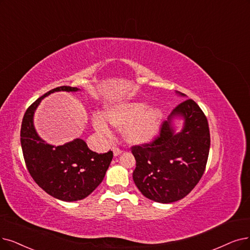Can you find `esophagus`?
<instances>
[{"label":"esophagus","mask_w":250,"mask_h":250,"mask_svg":"<svg viewBox=\"0 0 250 250\" xmlns=\"http://www.w3.org/2000/svg\"><path fill=\"white\" fill-rule=\"evenodd\" d=\"M112 151H113V153H114V156H115V157L119 156L120 154H121V153H122V151H121V149H120V148H118V147H113V148H112Z\"/></svg>","instance_id":"1"}]
</instances>
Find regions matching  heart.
I'll return each instance as SVG.
<instances>
[{
	"label": "heart",
	"mask_w": 250,
	"mask_h": 250,
	"mask_svg": "<svg viewBox=\"0 0 250 250\" xmlns=\"http://www.w3.org/2000/svg\"><path fill=\"white\" fill-rule=\"evenodd\" d=\"M162 119L161 107L148 106L144 101H134L108 105L104 111V118L96 115L92 123L95 130L104 137L112 136L107 121L118 129H123V136L127 143L145 145L158 134Z\"/></svg>",
	"instance_id": "1"
}]
</instances>
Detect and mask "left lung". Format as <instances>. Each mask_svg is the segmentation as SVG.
Instances as JSON below:
<instances>
[{
    "instance_id": "obj_1",
    "label": "left lung",
    "mask_w": 250,
    "mask_h": 250,
    "mask_svg": "<svg viewBox=\"0 0 250 250\" xmlns=\"http://www.w3.org/2000/svg\"><path fill=\"white\" fill-rule=\"evenodd\" d=\"M176 94L186 97L184 93ZM183 119L179 132L174 121ZM210 147L207 119L199 105L186 99L179 104L157 139L132 146L136 167L133 181L142 194L159 203H172L186 197L202 177Z\"/></svg>"
}]
</instances>
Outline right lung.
Masks as SVG:
<instances>
[{
	"label": "right lung",
	"mask_w": 250,
	"mask_h": 250,
	"mask_svg": "<svg viewBox=\"0 0 250 250\" xmlns=\"http://www.w3.org/2000/svg\"><path fill=\"white\" fill-rule=\"evenodd\" d=\"M77 87L52 89L29 106L23 116L21 143L29 174L44 191L58 200L74 202L90 195L103 182L112 162L113 152L97 154L81 138L62 146H53L41 138L34 125V116L42 99L54 92H77Z\"/></svg>",
	"instance_id": "right-lung-1"
}]
</instances>
